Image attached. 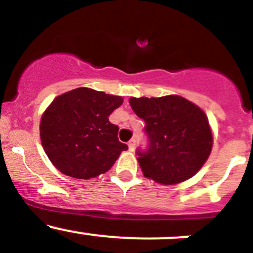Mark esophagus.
I'll return each mask as SVG.
<instances>
[{
    "mask_svg": "<svg viewBox=\"0 0 253 253\" xmlns=\"http://www.w3.org/2000/svg\"><path fill=\"white\" fill-rule=\"evenodd\" d=\"M134 148H136V141H134V139H131V141L128 142V149L131 150V152H133Z\"/></svg>",
    "mask_w": 253,
    "mask_h": 253,
    "instance_id": "1",
    "label": "esophagus"
}]
</instances>
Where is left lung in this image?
<instances>
[{"label": "left lung", "mask_w": 253, "mask_h": 253, "mask_svg": "<svg viewBox=\"0 0 253 253\" xmlns=\"http://www.w3.org/2000/svg\"><path fill=\"white\" fill-rule=\"evenodd\" d=\"M129 105L144 120L149 145L137 150L143 175L162 185L192 177L205 165L213 134L205 111L178 95L131 98Z\"/></svg>", "instance_id": "1"}]
</instances>
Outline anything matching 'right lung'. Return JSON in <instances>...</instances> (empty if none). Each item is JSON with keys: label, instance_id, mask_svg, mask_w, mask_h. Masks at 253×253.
<instances>
[{"label": "right lung", "instance_id": "1", "mask_svg": "<svg viewBox=\"0 0 253 253\" xmlns=\"http://www.w3.org/2000/svg\"><path fill=\"white\" fill-rule=\"evenodd\" d=\"M121 96L77 88L56 96L40 121V139L53 167L62 174L89 180L111 169L128 149L109 121L122 105Z\"/></svg>", "mask_w": 253, "mask_h": 253}]
</instances>
